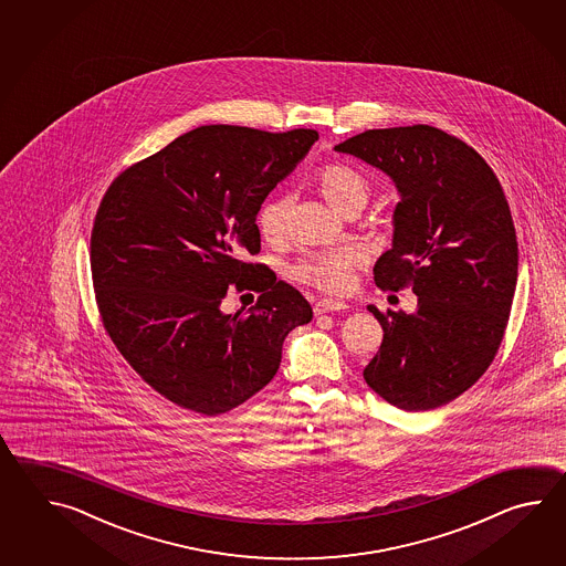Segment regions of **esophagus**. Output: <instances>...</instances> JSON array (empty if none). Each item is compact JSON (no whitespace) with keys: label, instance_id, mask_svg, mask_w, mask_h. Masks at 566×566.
<instances>
[{"label":"esophagus","instance_id":"obj_1","mask_svg":"<svg viewBox=\"0 0 566 566\" xmlns=\"http://www.w3.org/2000/svg\"><path fill=\"white\" fill-rule=\"evenodd\" d=\"M348 310V305L344 303V301L339 300H319L315 303V307H313V312L315 315H322V313H334V312H346Z\"/></svg>","mask_w":566,"mask_h":566}]
</instances>
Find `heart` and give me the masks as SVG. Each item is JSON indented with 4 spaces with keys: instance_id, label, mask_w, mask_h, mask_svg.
I'll return each mask as SVG.
<instances>
[{
    "instance_id": "heart-1",
    "label": "heart",
    "mask_w": 566,
    "mask_h": 566,
    "mask_svg": "<svg viewBox=\"0 0 566 566\" xmlns=\"http://www.w3.org/2000/svg\"><path fill=\"white\" fill-rule=\"evenodd\" d=\"M315 181L319 192L324 193L325 200L342 214L358 212L370 198L368 180L361 176L360 171L342 164H329L319 169ZM289 206L291 200L285 193H275L261 206L256 224L265 241L279 242L287 234ZM356 261H358V253L354 249L315 253L307 256L305 261H301L295 269V275L315 287L339 291L348 285L349 273L356 265Z\"/></svg>"
}]
</instances>
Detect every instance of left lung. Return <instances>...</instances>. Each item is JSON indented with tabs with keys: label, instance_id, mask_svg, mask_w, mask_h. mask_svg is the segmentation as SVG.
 I'll return each mask as SVG.
<instances>
[{
	"label": "left lung",
	"instance_id": "left-lung-1",
	"mask_svg": "<svg viewBox=\"0 0 566 566\" xmlns=\"http://www.w3.org/2000/svg\"><path fill=\"white\" fill-rule=\"evenodd\" d=\"M334 149L395 181L392 249L374 283L419 297L415 313L368 305L385 337L364 380L398 409L443 407L480 380L504 337L517 281L504 190L473 147L431 125L368 129Z\"/></svg>",
	"mask_w": 566,
	"mask_h": 566
}]
</instances>
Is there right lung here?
<instances>
[{
  "instance_id": "add662e5",
  "label": "right lung",
  "mask_w": 566,
  "mask_h": 566,
  "mask_svg": "<svg viewBox=\"0 0 566 566\" xmlns=\"http://www.w3.org/2000/svg\"><path fill=\"white\" fill-rule=\"evenodd\" d=\"M313 129L202 125L120 171L96 210L91 271L108 337L133 370L181 409L217 417L277 374L312 305L265 265L256 214L312 145ZM230 284L262 295L219 310Z\"/></svg>"
}]
</instances>
